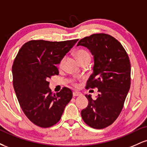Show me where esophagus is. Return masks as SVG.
<instances>
[{
    "instance_id": "34e87169",
    "label": "esophagus",
    "mask_w": 147,
    "mask_h": 147,
    "mask_svg": "<svg viewBox=\"0 0 147 147\" xmlns=\"http://www.w3.org/2000/svg\"><path fill=\"white\" fill-rule=\"evenodd\" d=\"M72 95H73L74 97H77V96L82 95V93H81V92H73Z\"/></svg>"
}]
</instances>
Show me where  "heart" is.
Instances as JSON below:
<instances>
[{
	"instance_id": "obj_1",
	"label": "heart",
	"mask_w": 147,
	"mask_h": 147,
	"mask_svg": "<svg viewBox=\"0 0 147 147\" xmlns=\"http://www.w3.org/2000/svg\"><path fill=\"white\" fill-rule=\"evenodd\" d=\"M75 56L77 57V60L79 61H83L84 59H90V54L86 50H82V49H80V50H77L75 53ZM65 57H63L60 60L59 63V68L60 69H63L64 67V63H65ZM74 85L77 86V84L75 82H74Z\"/></svg>"
}]
</instances>
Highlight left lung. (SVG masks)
<instances>
[{"mask_svg": "<svg viewBox=\"0 0 147 147\" xmlns=\"http://www.w3.org/2000/svg\"><path fill=\"white\" fill-rule=\"evenodd\" d=\"M94 56L93 72L86 88H98L97 99L86 95L88 105L81 112L84 122L93 129L111 125L122 111L131 86V63L127 52L116 38L104 33L82 38L77 46Z\"/></svg>", "mask_w": 147, "mask_h": 147, "instance_id": "obj_1", "label": "left lung"}]
</instances>
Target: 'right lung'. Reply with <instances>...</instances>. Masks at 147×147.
Here are the masks:
<instances>
[{
  "instance_id": "1",
  "label": "right lung",
  "mask_w": 147,
  "mask_h": 147,
  "mask_svg": "<svg viewBox=\"0 0 147 147\" xmlns=\"http://www.w3.org/2000/svg\"><path fill=\"white\" fill-rule=\"evenodd\" d=\"M77 41L32 40L18 51L12 65L13 86L23 113L35 125L48 128L56 124L71 100L70 88L52 93L48 79L59 75L56 65Z\"/></svg>"
}]
</instances>
